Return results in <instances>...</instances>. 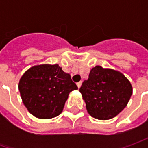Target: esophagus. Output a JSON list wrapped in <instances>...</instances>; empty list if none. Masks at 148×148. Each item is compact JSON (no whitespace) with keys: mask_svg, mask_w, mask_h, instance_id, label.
Masks as SVG:
<instances>
[{"mask_svg":"<svg viewBox=\"0 0 148 148\" xmlns=\"http://www.w3.org/2000/svg\"><path fill=\"white\" fill-rule=\"evenodd\" d=\"M82 82H79L77 83V86H78V88H80V87L82 86Z\"/></svg>","mask_w":148,"mask_h":148,"instance_id":"1","label":"esophagus"}]
</instances>
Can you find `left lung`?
<instances>
[{
    "instance_id": "8db88e82",
    "label": "left lung",
    "mask_w": 148,
    "mask_h": 148,
    "mask_svg": "<svg viewBox=\"0 0 148 148\" xmlns=\"http://www.w3.org/2000/svg\"><path fill=\"white\" fill-rule=\"evenodd\" d=\"M79 90L90 115L107 120L126 107L133 87L121 72L96 66L90 70L89 78L84 81Z\"/></svg>"
}]
</instances>
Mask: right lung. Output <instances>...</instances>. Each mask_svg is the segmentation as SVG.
<instances>
[{
	"instance_id": "obj_1",
	"label": "right lung",
	"mask_w": 148,
	"mask_h": 148,
	"mask_svg": "<svg viewBox=\"0 0 148 148\" xmlns=\"http://www.w3.org/2000/svg\"><path fill=\"white\" fill-rule=\"evenodd\" d=\"M77 89L70 74L64 72L58 64L32 66L19 82L24 105L38 119H52L59 115L69 93Z\"/></svg>"
}]
</instances>
